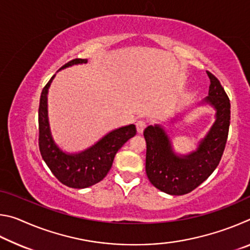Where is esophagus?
Wrapping results in <instances>:
<instances>
[{
	"label": "esophagus",
	"instance_id": "esophagus-1",
	"mask_svg": "<svg viewBox=\"0 0 250 250\" xmlns=\"http://www.w3.org/2000/svg\"><path fill=\"white\" fill-rule=\"evenodd\" d=\"M135 126H137V131L139 133H142L143 130L146 129V121L145 120H138L137 124H135Z\"/></svg>",
	"mask_w": 250,
	"mask_h": 250
}]
</instances>
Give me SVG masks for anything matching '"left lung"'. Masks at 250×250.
<instances>
[{
  "label": "left lung",
  "instance_id": "8db88e82",
  "mask_svg": "<svg viewBox=\"0 0 250 250\" xmlns=\"http://www.w3.org/2000/svg\"><path fill=\"white\" fill-rule=\"evenodd\" d=\"M206 73L210 84L204 103L216 110V120L196 151L177 155L161 125H149L143 132L147 179L156 188L170 195H184L195 189L217 167L225 150L230 124L229 98L219 80L209 71Z\"/></svg>",
  "mask_w": 250,
  "mask_h": 250
}]
</instances>
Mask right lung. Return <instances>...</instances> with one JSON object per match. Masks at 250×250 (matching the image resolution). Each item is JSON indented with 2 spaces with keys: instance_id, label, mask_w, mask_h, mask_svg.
I'll list each match as a JSON object with an SVG mask.
<instances>
[{
  "instance_id": "add662e5",
  "label": "right lung",
  "mask_w": 250,
  "mask_h": 250,
  "mask_svg": "<svg viewBox=\"0 0 250 250\" xmlns=\"http://www.w3.org/2000/svg\"><path fill=\"white\" fill-rule=\"evenodd\" d=\"M87 59L76 58L65 64L66 67L86 64ZM55 75L42 90L39 108V146L42 158L49 170L62 184L73 188H84L98 183L112 167L118 150L137 133L134 125L121 126L105 134L103 139L87 150L69 154L58 147L49 129L47 94Z\"/></svg>"
}]
</instances>
